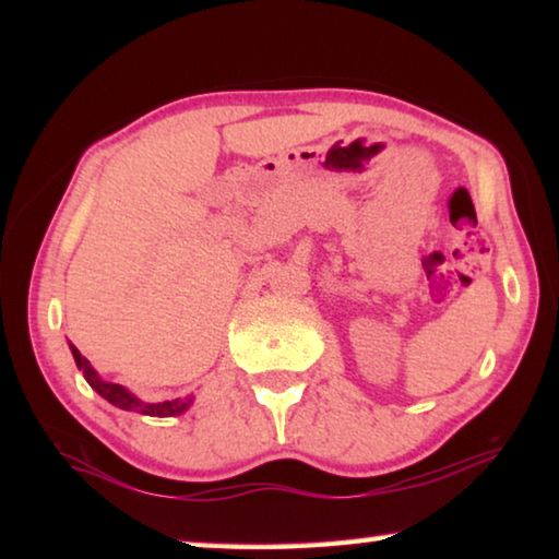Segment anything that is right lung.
Returning <instances> with one entry per match:
<instances>
[{"instance_id":"right-lung-1","label":"right lung","mask_w":559,"mask_h":559,"mask_svg":"<svg viewBox=\"0 0 559 559\" xmlns=\"http://www.w3.org/2000/svg\"><path fill=\"white\" fill-rule=\"evenodd\" d=\"M71 353H73L75 365H79V370L83 372V377H86V382L103 396V400H108L112 406H118V409L138 412L145 416H175V414L187 412L189 404H192V400H194V396H185V400H173V402H143V400H138L132 392H128L122 384L100 380L98 372L93 370L88 359L79 353V347L71 345Z\"/></svg>"}]
</instances>
